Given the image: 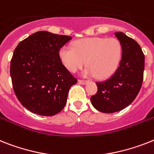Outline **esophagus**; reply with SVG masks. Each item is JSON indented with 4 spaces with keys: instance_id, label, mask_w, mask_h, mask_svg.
Listing matches in <instances>:
<instances>
[{
    "instance_id": "34e87169",
    "label": "esophagus",
    "mask_w": 154,
    "mask_h": 154,
    "mask_svg": "<svg viewBox=\"0 0 154 154\" xmlns=\"http://www.w3.org/2000/svg\"><path fill=\"white\" fill-rule=\"evenodd\" d=\"M78 82L80 84H81V85H85L88 82V81H85V80H78Z\"/></svg>"
}]
</instances>
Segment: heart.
<instances>
[{
  "mask_svg": "<svg viewBox=\"0 0 154 154\" xmlns=\"http://www.w3.org/2000/svg\"><path fill=\"white\" fill-rule=\"evenodd\" d=\"M63 64L71 73H77L84 66L85 77L108 78L118 67L122 55L121 42L114 37H88L64 45L59 52Z\"/></svg>",
  "mask_w": 154,
  "mask_h": 154,
  "instance_id": "obj_1",
  "label": "heart"
}]
</instances>
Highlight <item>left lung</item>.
Masks as SVG:
<instances>
[{"instance_id":"obj_1","label":"left lung","mask_w":154,"mask_h":154,"mask_svg":"<svg viewBox=\"0 0 154 154\" xmlns=\"http://www.w3.org/2000/svg\"><path fill=\"white\" fill-rule=\"evenodd\" d=\"M122 46V57L112 77L97 82L98 91L91 103L102 113H115L130 105L139 94L143 81L145 56L135 40L122 32L115 33Z\"/></svg>"}]
</instances>
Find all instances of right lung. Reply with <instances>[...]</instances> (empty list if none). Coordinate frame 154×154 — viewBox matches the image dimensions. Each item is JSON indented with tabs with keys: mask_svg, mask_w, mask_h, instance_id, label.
I'll use <instances>...</instances> for the list:
<instances>
[{
	"mask_svg": "<svg viewBox=\"0 0 154 154\" xmlns=\"http://www.w3.org/2000/svg\"><path fill=\"white\" fill-rule=\"evenodd\" d=\"M71 39L38 31L15 48L10 66L12 87L19 101L32 113L53 116L65 106L69 88L77 80L63 65L59 52Z\"/></svg>",
	"mask_w": 154,
	"mask_h": 154,
	"instance_id": "1",
	"label": "right lung"
}]
</instances>
